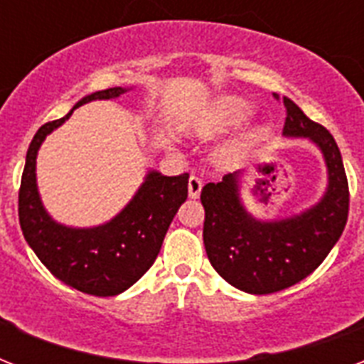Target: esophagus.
<instances>
[{"mask_svg": "<svg viewBox=\"0 0 364 364\" xmlns=\"http://www.w3.org/2000/svg\"><path fill=\"white\" fill-rule=\"evenodd\" d=\"M200 191H202V179L193 176L188 179V196H191V198H198Z\"/></svg>", "mask_w": 364, "mask_h": 364, "instance_id": "34e87169", "label": "esophagus"}]
</instances>
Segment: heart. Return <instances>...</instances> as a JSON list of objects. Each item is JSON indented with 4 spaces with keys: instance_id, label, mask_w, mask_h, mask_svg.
<instances>
[{
    "instance_id": "heart-1",
    "label": "heart",
    "mask_w": 364,
    "mask_h": 364,
    "mask_svg": "<svg viewBox=\"0 0 364 364\" xmlns=\"http://www.w3.org/2000/svg\"><path fill=\"white\" fill-rule=\"evenodd\" d=\"M253 113V107L249 105V102L242 98H236V96H225L215 104V107L211 109V113L205 117L204 121L198 124V134L204 137H213L219 136V134H225L228 130H234L242 126L243 122L249 121V117ZM264 134L262 128H257V130L249 132L242 139L234 143L230 147V153L240 154L242 151L253 145L260 136Z\"/></svg>"
}]
</instances>
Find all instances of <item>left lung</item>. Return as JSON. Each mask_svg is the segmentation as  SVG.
Listing matches in <instances>:
<instances>
[{"instance_id": "8db88e82", "label": "left lung", "mask_w": 364, "mask_h": 364, "mask_svg": "<svg viewBox=\"0 0 364 364\" xmlns=\"http://www.w3.org/2000/svg\"><path fill=\"white\" fill-rule=\"evenodd\" d=\"M283 136L306 137L323 154L327 188L319 202L296 215L259 219L243 204L242 171L208 183L200 194L211 266L232 287L251 294L277 293L310 276L340 240L350 210L344 162L331 132L310 121L293 100L283 98Z\"/></svg>"}]
</instances>
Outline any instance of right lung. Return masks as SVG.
Returning <instances> with one entry per match:
<instances>
[{
    "instance_id": "right-lung-1",
    "label": "right lung",
    "mask_w": 364,
    "mask_h": 364,
    "mask_svg": "<svg viewBox=\"0 0 364 364\" xmlns=\"http://www.w3.org/2000/svg\"><path fill=\"white\" fill-rule=\"evenodd\" d=\"M130 88H107L85 96L58 121L36 132L26 154L18 193V219L26 242L60 282L94 296H115L153 266L177 210L187 200L188 173L162 176L149 170L132 200L98 227H65L48 215L37 188V153L45 137L71 113L94 100H115Z\"/></svg>"
}]
</instances>
